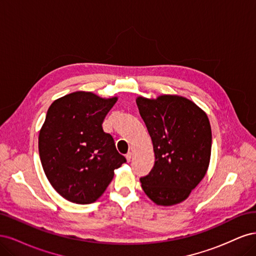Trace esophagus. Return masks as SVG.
Here are the masks:
<instances>
[{
	"label": "esophagus",
	"mask_w": 256,
	"mask_h": 256,
	"mask_svg": "<svg viewBox=\"0 0 256 256\" xmlns=\"http://www.w3.org/2000/svg\"><path fill=\"white\" fill-rule=\"evenodd\" d=\"M126 160H127V162H129L131 160V152H128L126 154Z\"/></svg>",
	"instance_id": "1"
}]
</instances>
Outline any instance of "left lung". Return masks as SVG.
<instances>
[{"instance_id": "1", "label": "left lung", "mask_w": 256, "mask_h": 256, "mask_svg": "<svg viewBox=\"0 0 256 256\" xmlns=\"http://www.w3.org/2000/svg\"><path fill=\"white\" fill-rule=\"evenodd\" d=\"M152 138L154 166L141 177L142 189L154 204L172 206L187 198L203 180L212 154L207 114L190 99L161 95L136 98Z\"/></svg>"}]
</instances>
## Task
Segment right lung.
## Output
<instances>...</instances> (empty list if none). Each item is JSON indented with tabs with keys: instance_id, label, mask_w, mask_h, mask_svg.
<instances>
[{
	"instance_id": "1",
	"label": "right lung",
	"mask_w": 256,
	"mask_h": 256,
	"mask_svg": "<svg viewBox=\"0 0 256 256\" xmlns=\"http://www.w3.org/2000/svg\"><path fill=\"white\" fill-rule=\"evenodd\" d=\"M118 97L74 92L54 100L38 136L42 166L60 196L76 204L102 196L114 170L126 162L102 122Z\"/></svg>"
}]
</instances>
